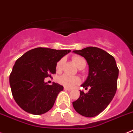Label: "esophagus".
<instances>
[{"label":"esophagus","mask_w":133,"mask_h":133,"mask_svg":"<svg viewBox=\"0 0 133 133\" xmlns=\"http://www.w3.org/2000/svg\"><path fill=\"white\" fill-rule=\"evenodd\" d=\"M64 90H68V91H71V88H67V87H64Z\"/></svg>","instance_id":"obj_1"}]
</instances>
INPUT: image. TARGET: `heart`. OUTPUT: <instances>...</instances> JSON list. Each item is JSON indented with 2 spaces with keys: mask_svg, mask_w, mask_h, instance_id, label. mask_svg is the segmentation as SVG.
Listing matches in <instances>:
<instances>
[{
  "mask_svg": "<svg viewBox=\"0 0 133 133\" xmlns=\"http://www.w3.org/2000/svg\"><path fill=\"white\" fill-rule=\"evenodd\" d=\"M74 63L78 68L80 69L82 67L86 66V59L82 56L79 55H75L72 58ZM64 62V59L62 58L56 64V71H60L62 70V65ZM58 82L63 86L68 88H73L75 86L79 84L81 82V79L79 77L76 76H69L67 74H63L59 77Z\"/></svg>",
  "mask_w": 133,
  "mask_h": 133,
  "instance_id": "heart-1",
  "label": "heart"
}]
</instances>
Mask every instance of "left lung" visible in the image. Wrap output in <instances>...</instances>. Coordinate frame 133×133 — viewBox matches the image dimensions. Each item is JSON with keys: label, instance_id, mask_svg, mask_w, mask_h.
I'll use <instances>...</instances> for the list:
<instances>
[{"label": "left lung", "instance_id": "left-lung-1", "mask_svg": "<svg viewBox=\"0 0 133 133\" xmlns=\"http://www.w3.org/2000/svg\"><path fill=\"white\" fill-rule=\"evenodd\" d=\"M73 52L87 61L89 71L87 79L82 84L88 92L80 91L79 98L73 102L75 110L86 117L98 115L108 106L116 94L118 68L115 58L103 49L88 47Z\"/></svg>", "mask_w": 133, "mask_h": 133}]
</instances>
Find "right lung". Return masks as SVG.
<instances>
[{"instance_id": "1", "label": "right lung", "mask_w": 133, "mask_h": 133, "mask_svg": "<svg viewBox=\"0 0 133 133\" xmlns=\"http://www.w3.org/2000/svg\"><path fill=\"white\" fill-rule=\"evenodd\" d=\"M70 51L37 47L16 61L9 82L12 96L22 109L35 115L51 109L63 86L55 82L48 85L44 79L55 74L57 62Z\"/></svg>"}]
</instances>
